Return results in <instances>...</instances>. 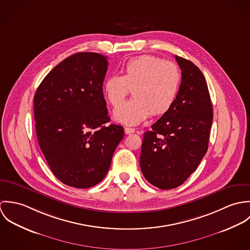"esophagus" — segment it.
Masks as SVG:
<instances>
[{
    "label": "esophagus",
    "instance_id": "obj_1",
    "mask_svg": "<svg viewBox=\"0 0 250 250\" xmlns=\"http://www.w3.org/2000/svg\"><path fill=\"white\" fill-rule=\"evenodd\" d=\"M124 131H125V134H126V135H130V134H132V133L135 132V129H134V128L126 127V128L124 129Z\"/></svg>",
    "mask_w": 250,
    "mask_h": 250
}]
</instances>
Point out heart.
I'll use <instances>...</instances> for the list:
<instances>
[{
	"label": "heart",
	"instance_id": "obj_1",
	"mask_svg": "<svg viewBox=\"0 0 250 250\" xmlns=\"http://www.w3.org/2000/svg\"><path fill=\"white\" fill-rule=\"evenodd\" d=\"M180 83L181 72L176 63L143 55L130 60L122 76L107 77L103 89L108 103L117 107L134 88L135 99L117 107L113 117L117 122L137 125L151 113L160 115L167 112L177 97Z\"/></svg>",
	"mask_w": 250,
	"mask_h": 250
}]
</instances>
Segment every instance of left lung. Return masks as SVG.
I'll list each match as a JSON object with an SVG mask.
<instances>
[{
    "mask_svg": "<svg viewBox=\"0 0 250 250\" xmlns=\"http://www.w3.org/2000/svg\"><path fill=\"white\" fill-rule=\"evenodd\" d=\"M182 82L171 107L143 135L141 169L161 189L182 185L194 172L208 150L213 106L200 69L175 56Z\"/></svg>",
    "mask_w": 250,
    "mask_h": 250,
    "instance_id": "1",
    "label": "left lung"
}]
</instances>
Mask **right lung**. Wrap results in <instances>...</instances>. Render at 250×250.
I'll return each mask as SVG.
<instances>
[{"instance_id": "right-lung-1", "label": "right lung", "mask_w": 250, "mask_h": 250, "mask_svg": "<svg viewBox=\"0 0 250 250\" xmlns=\"http://www.w3.org/2000/svg\"><path fill=\"white\" fill-rule=\"evenodd\" d=\"M107 57L91 52L72 55L44 78L34 99L39 147L55 176L87 188L107 175L122 126L110 124L103 82Z\"/></svg>"}]
</instances>
